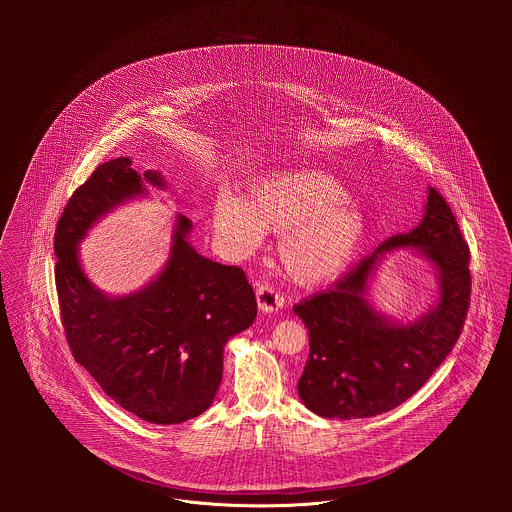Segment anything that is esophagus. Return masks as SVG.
I'll return each mask as SVG.
<instances>
[{"label":"esophagus","mask_w":512,"mask_h":512,"mask_svg":"<svg viewBox=\"0 0 512 512\" xmlns=\"http://www.w3.org/2000/svg\"><path fill=\"white\" fill-rule=\"evenodd\" d=\"M256 299H258V307L262 311H278L284 307V295L278 290H274L270 284L256 286Z\"/></svg>","instance_id":"esophagus-1"}]
</instances>
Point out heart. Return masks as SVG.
<instances>
[{"mask_svg": "<svg viewBox=\"0 0 512 512\" xmlns=\"http://www.w3.org/2000/svg\"><path fill=\"white\" fill-rule=\"evenodd\" d=\"M215 232L238 256L254 252L264 232H282L278 256L293 282L317 286L337 278L357 254L366 222L349 189L313 169L274 171L250 183L246 201L220 193Z\"/></svg>", "mask_w": 512, "mask_h": 512, "instance_id": "heart-1", "label": "heart"}]
</instances>
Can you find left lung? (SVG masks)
<instances>
[{
  "label": "left lung",
  "mask_w": 512,
  "mask_h": 512,
  "mask_svg": "<svg viewBox=\"0 0 512 512\" xmlns=\"http://www.w3.org/2000/svg\"><path fill=\"white\" fill-rule=\"evenodd\" d=\"M400 245L422 247L440 270L439 305L412 326H394L364 299L378 255ZM469 244L445 203L430 187L426 215L410 230L386 238L329 290L293 305L309 331V357L297 390L323 418L384 414L416 394L457 343L471 301Z\"/></svg>",
  "instance_id": "obj_1"
}]
</instances>
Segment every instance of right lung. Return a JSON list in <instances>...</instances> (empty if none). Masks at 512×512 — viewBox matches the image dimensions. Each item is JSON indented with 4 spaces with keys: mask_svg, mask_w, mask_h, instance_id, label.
<instances>
[{
    "mask_svg": "<svg viewBox=\"0 0 512 512\" xmlns=\"http://www.w3.org/2000/svg\"><path fill=\"white\" fill-rule=\"evenodd\" d=\"M144 179L163 187L159 173ZM144 191L130 157L100 163L74 191L55 230V284L74 361L124 410L151 424L203 414L222 380V349L256 317V295L238 266H222L187 242L177 219L171 258L144 292L110 299L82 274L76 244L92 222Z\"/></svg>",
    "mask_w": 512,
    "mask_h": 512,
    "instance_id": "obj_1",
    "label": "right lung"
}]
</instances>
